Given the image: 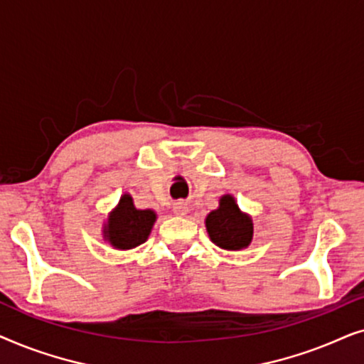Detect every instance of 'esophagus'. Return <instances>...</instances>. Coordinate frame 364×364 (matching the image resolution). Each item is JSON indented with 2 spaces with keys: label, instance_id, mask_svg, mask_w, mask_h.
Returning a JSON list of instances; mask_svg holds the SVG:
<instances>
[{
  "label": "esophagus",
  "instance_id": "34e87169",
  "mask_svg": "<svg viewBox=\"0 0 364 364\" xmlns=\"http://www.w3.org/2000/svg\"><path fill=\"white\" fill-rule=\"evenodd\" d=\"M187 212H188V205L183 200H178L173 203V213H176V215H186Z\"/></svg>",
  "mask_w": 364,
  "mask_h": 364
}]
</instances>
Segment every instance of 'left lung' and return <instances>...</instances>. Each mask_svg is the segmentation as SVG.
Listing matches in <instances>:
<instances>
[{
	"instance_id": "obj_1",
	"label": "left lung",
	"mask_w": 364,
	"mask_h": 364,
	"mask_svg": "<svg viewBox=\"0 0 364 364\" xmlns=\"http://www.w3.org/2000/svg\"><path fill=\"white\" fill-rule=\"evenodd\" d=\"M205 225L210 240L225 250H240L252 242L253 223L240 212L232 196L220 198V207L208 213Z\"/></svg>"
}]
</instances>
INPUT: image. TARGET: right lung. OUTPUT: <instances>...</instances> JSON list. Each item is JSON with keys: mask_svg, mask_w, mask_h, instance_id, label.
Segmentation results:
<instances>
[{"mask_svg": "<svg viewBox=\"0 0 364 364\" xmlns=\"http://www.w3.org/2000/svg\"><path fill=\"white\" fill-rule=\"evenodd\" d=\"M156 222V213L152 210H137L131 196H124L119 200L116 210L111 213L104 237L112 247L129 250L147 240L149 233Z\"/></svg>", "mask_w": 364, "mask_h": 364, "instance_id": "right-lung-1", "label": "right lung"}]
</instances>
